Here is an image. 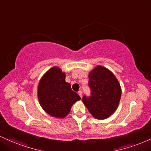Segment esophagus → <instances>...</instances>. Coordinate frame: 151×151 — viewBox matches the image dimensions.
<instances>
[{"label":"esophagus","instance_id":"obj_1","mask_svg":"<svg viewBox=\"0 0 151 151\" xmlns=\"http://www.w3.org/2000/svg\"><path fill=\"white\" fill-rule=\"evenodd\" d=\"M78 94H79V95L80 96V97L81 98V96H82V91H78Z\"/></svg>","mask_w":151,"mask_h":151}]
</instances>
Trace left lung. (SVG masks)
<instances>
[{
	"label": "left lung",
	"instance_id": "8db88e82",
	"mask_svg": "<svg viewBox=\"0 0 151 151\" xmlns=\"http://www.w3.org/2000/svg\"><path fill=\"white\" fill-rule=\"evenodd\" d=\"M90 96L82 101L96 119H104L115 111L121 98L120 85L115 76L102 66H97L88 74Z\"/></svg>",
	"mask_w": 151,
	"mask_h": 151
}]
</instances>
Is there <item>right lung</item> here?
<instances>
[{"instance_id": "obj_1", "label": "right lung", "mask_w": 151, "mask_h": 151, "mask_svg": "<svg viewBox=\"0 0 151 151\" xmlns=\"http://www.w3.org/2000/svg\"><path fill=\"white\" fill-rule=\"evenodd\" d=\"M40 104L52 117H65L71 106L81 99L73 91L70 84L65 81V74L57 67L50 69L43 75L38 86Z\"/></svg>"}]
</instances>
